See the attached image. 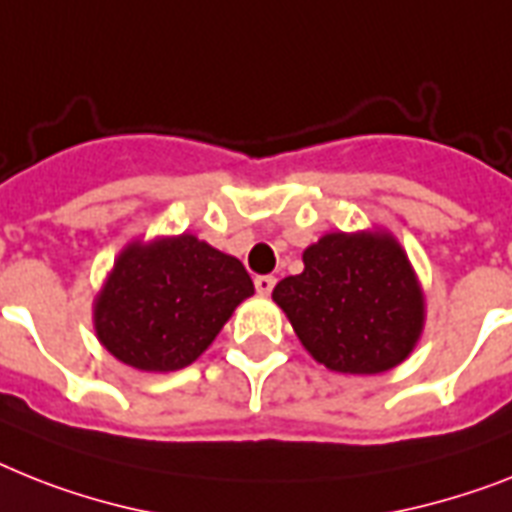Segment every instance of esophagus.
Instances as JSON below:
<instances>
[{
	"instance_id": "esophagus-1",
	"label": "esophagus",
	"mask_w": 512,
	"mask_h": 512,
	"mask_svg": "<svg viewBox=\"0 0 512 512\" xmlns=\"http://www.w3.org/2000/svg\"><path fill=\"white\" fill-rule=\"evenodd\" d=\"M274 277L272 274H259V277H256V280H253V285H256V290H259L261 295H269L274 290Z\"/></svg>"
}]
</instances>
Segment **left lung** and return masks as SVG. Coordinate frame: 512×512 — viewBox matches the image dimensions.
Masks as SVG:
<instances>
[{
    "instance_id": "1",
    "label": "left lung",
    "mask_w": 512,
    "mask_h": 512,
    "mask_svg": "<svg viewBox=\"0 0 512 512\" xmlns=\"http://www.w3.org/2000/svg\"><path fill=\"white\" fill-rule=\"evenodd\" d=\"M303 348L340 374H382L411 356L424 293L390 232H329L303 251V272L272 293Z\"/></svg>"
}]
</instances>
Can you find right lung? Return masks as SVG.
Segmentation results:
<instances>
[{
    "label": "right lung",
    "mask_w": 512,
    "mask_h": 512,
    "mask_svg": "<svg viewBox=\"0 0 512 512\" xmlns=\"http://www.w3.org/2000/svg\"><path fill=\"white\" fill-rule=\"evenodd\" d=\"M251 295L246 266L196 235L135 240L96 295V337L133 369H185Z\"/></svg>",
    "instance_id": "add662e5"
}]
</instances>
